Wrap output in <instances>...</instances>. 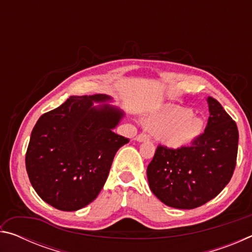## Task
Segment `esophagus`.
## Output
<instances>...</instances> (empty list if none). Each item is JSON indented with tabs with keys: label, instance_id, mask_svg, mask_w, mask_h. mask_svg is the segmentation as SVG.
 <instances>
[{
	"label": "esophagus",
	"instance_id": "obj_1",
	"mask_svg": "<svg viewBox=\"0 0 252 252\" xmlns=\"http://www.w3.org/2000/svg\"><path fill=\"white\" fill-rule=\"evenodd\" d=\"M135 140L138 142H143V141H148L149 140V135L146 133H140L135 136Z\"/></svg>",
	"mask_w": 252,
	"mask_h": 252
}]
</instances>
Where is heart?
<instances>
[{"label": "heart", "mask_w": 252, "mask_h": 252, "mask_svg": "<svg viewBox=\"0 0 252 252\" xmlns=\"http://www.w3.org/2000/svg\"><path fill=\"white\" fill-rule=\"evenodd\" d=\"M149 130L158 133L165 146L172 149H180L190 146L204 129L202 119L193 116V111L182 106L159 111L144 121Z\"/></svg>", "instance_id": "heart-1"}]
</instances>
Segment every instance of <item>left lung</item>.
Wrapping results in <instances>:
<instances>
[{
  "mask_svg": "<svg viewBox=\"0 0 252 252\" xmlns=\"http://www.w3.org/2000/svg\"><path fill=\"white\" fill-rule=\"evenodd\" d=\"M210 116L203 133L180 149L157 148L147 176L160 201L194 209L217 197L231 179L238 153V127L218 101L208 96Z\"/></svg>",
  "mask_w": 252,
  "mask_h": 252,
  "instance_id": "left-lung-1",
  "label": "left lung"
}]
</instances>
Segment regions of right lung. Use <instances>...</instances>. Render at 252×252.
Returning <instances> with one entry per match:
<instances>
[{
  "mask_svg": "<svg viewBox=\"0 0 252 252\" xmlns=\"http://www.w3.org/2000/svg\"><path fill=\"white\" fill-rule=\"evenodd\" d=\"M105 94L70 96L42 114L34 126L25 155L34 190L50 206L75 211L100 193L117 151L130 141L114 133L123 118Z\"/></svg>",
  "mask_w": 252,
  "mask_h": 252,
  "instance_id": "obj_1",
  "label": "right lung"
}]
</instances>
